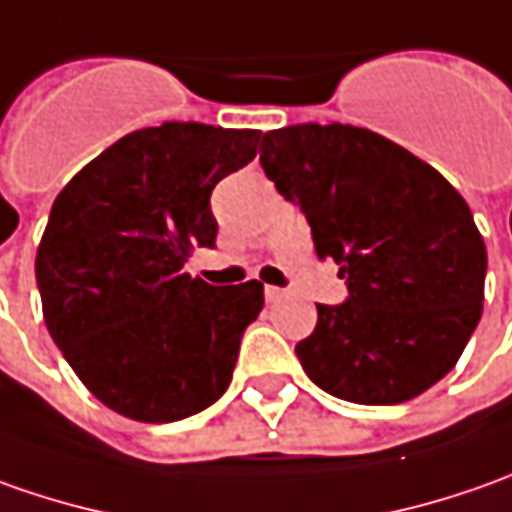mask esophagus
<instances>
[{
  "label": "esophagus",
  "mask_w": 512,
  "mask_h": 512,
  "mask_svg": "<svg viewBox=\"0 0 512 512\" xmlns=\"http://www.w3.org/2000/svg\"><path fill=\"white\" fill-rule=\"evenodd\" d=\"M263 294H266V303H277V300H283V294H286V291L277 289V286H266Z\"/></svg>",
  "instance_id": "1"
}]
</instances>
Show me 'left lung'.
<instances>
[{"label":"left lung","instance_id":"8db88e82","mask_svg":"<svg viewBox=\"0 0 512 512\" xmlns=\"http://www.w3.org/2000/svg\"><path fill=\"white\" fill-rule=\"evenodd\" d=\"M260 164L345 277L297 343L309 379L357 405L419 397L462 357L482 317L487 252L470 206L425 161L351 124H294L260 141Z\"/></svg>","mask_w":512,"mask_h":512}]
</instances>
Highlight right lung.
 <instances>
[{"label": "right lung", "mask_w": 512, "mask_h": 512, "mask_svg": "<svg viewBox=\"0 0 512 512\" xmlns=\"http://www.w3.org/2000/svg\"><path fill=\"white\" fill-rule=\"evenodd\" d=\"M257 144L260 130L164 121L115 141L53 201L36 252L47 331L115 414L175 422L229 388L263 286H209L184 263L215 246L212 189Z\"/></svg>", "instance_id": "1"}]
</instances>
